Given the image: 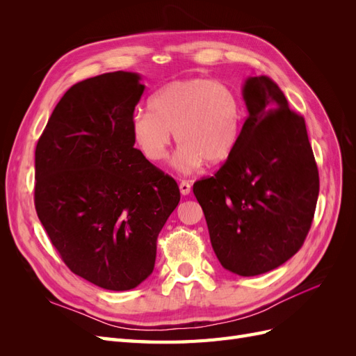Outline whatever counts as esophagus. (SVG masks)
Wrapping results in <instances>:
<instances>
[{"mask_svg":"<svg viewBox=\"0 0 356 356\" xmlns=\"http://www.w3.org/2000/svg\"><path fill=\"white\" fill-rule=\"evenodd\" d=\"M179 191H181L182 196L190 195V191H191V184H190V182L186 181V179H182V181L179 182Z\"/></svg>","mask_w":356,"mask_h":356,"instance_id":"esophagus-1","label":"esophagus"}]
</instances>
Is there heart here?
I'll return each mask as SVG.
<instances>
[{"label":"heart","instance_id":"obj_1","mask_svg":"<svg viewBox=\"0 0 356 356\" xmlns=\"http://www.w3.org/2000/svg\"><path fill=\"white\" fill-rule=\"evenodd\" d=\"M243 106L224 83L195 77L175 80L152 99V110L132 115V135L143 154L159 163L168 157L172 132L181 144L174 165L182 172L196 170L203 161L217 165L238 145Z\"/></svg>","mask_w":356,"mask_h":356}]
</instances>
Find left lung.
Here are the masks:
<instances>
[{
  "label": "left lung",
  "mask_w": 356,
  "mask_h": 356,
  "mask_svg": "<svg viewBox=\"0 0 356 356\" xmlns=\"http://www.w3.org/2000/svg\"><path fill=\"white\" fill-rule=\"evenodd\" d=\"M248 117L238 145L193 193L221 266L239 276L270 272L303 245L314 220L319 174L305 118L266 75L242 89Z\"/></svg>",
  "instance_id": "8db88e82"
}]
</instances>
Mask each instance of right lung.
Wrapping results in <instances>:
<instances>
[{
	"label": "right lung",
	"instance_id": "1",
	"mask_svg": "<svg viewBox=\"0 0 356 356\" xmlns=\"http://www.w3.org/2000/svg\"><path fill=\"white\" fill-rule=\"evenodd\" d=\"M139 80L115 71L74 84L35 148L42 227L72 273L111 291L153 273L157 236L181 197L177 181L134 147Z\"/></svg>",
	"mask_w": 356,
	"mask_h": 356
}]
</instances>
